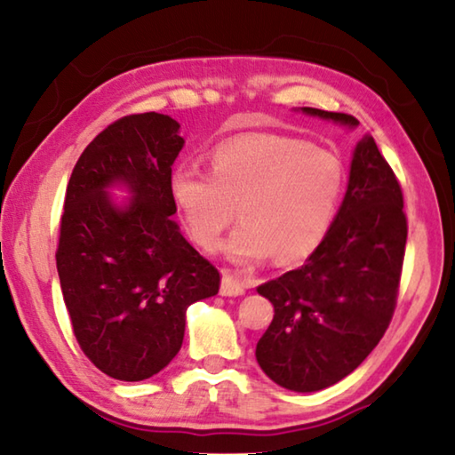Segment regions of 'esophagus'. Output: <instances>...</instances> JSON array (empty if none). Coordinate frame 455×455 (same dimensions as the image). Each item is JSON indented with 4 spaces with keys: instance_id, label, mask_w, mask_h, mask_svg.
<instances>
[{
    "instance_id": "34e87169",
    "label": "esophagus",
    "mask_w": 455,
    "mask_h": 455,
    "mask_svg": "<svg viewBox=\"0 0 455 455\" xmlns=\"http://www.w3.org/2000/svg\"><path fill=\"white\" fill-rule=\"evenodd\" d=\"M244 292V284L238 281V276L233 275L230 271L222 273V281H220V295L225 297H238Z\"/></svg>"
}]
</instances>
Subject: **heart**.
Returning a JSON list of instances; mask_svg holds the SVG:
<instances>
[{
    "mask_svg": "<svg viewBox=\"0 0 455 455\" xmlns=\"http://www.w3.org/2000/svg\"><path fill=\"white\" fill-rule=\"evenodd\" d=\"M343 182V164L333 152L301 138L259 134L220 146L212 172L180 166L172 196L204 251L217 249L238 209L243 225L227 241V257L251 267L275 252L276 263L289 265L327 235Z\"/></svg>",
    "mask_w": 455,
    "mask_h": 455,
    "instance_id": "b5f03b06",
    "label": "heart"
}]
</instances>
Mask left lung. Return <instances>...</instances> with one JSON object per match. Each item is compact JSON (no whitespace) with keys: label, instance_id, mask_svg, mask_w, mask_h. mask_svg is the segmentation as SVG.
<instances>
[{"label":"left lung","instance_id":"1","mask_svg":"<svg viewBox=\"0 0 455 455\" xmlns=\"http://www.w3.org/2000/svg\"><path fill=\"white\" fill-rule=\"evenodd\" d=\"M355 128L351 114L301 108ZM407 241L402 187L373 136L355 146L339 212L301 268L257 287L275 317L257 343L263 371L311 394L341 381L375 349L394 317Z\"/></svg>","mask_w":455,"mask_h":455}]
</instances>
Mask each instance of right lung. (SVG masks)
Here are the masks:
<instances>
[{
    "mask_svg": "<svg viewBox=\"0 0 455 455\" xmlns=\"http://www.w3.org/2000/svg\"><path fill=\"white\" fill-rule=\"evenodd\" d=\"M180 124L132 114L92 140L66 188L56 265L80 347L100 371L142 381L182 347L187 309L217 295L220 273L172 220ZM122 183L120 207L107 192Z\"/></svg>",
    "mask_w": 455,
    "mask_h": 455,
    "instance_id": "add662e5",
    "label": "right lung"
}]
</instances>
